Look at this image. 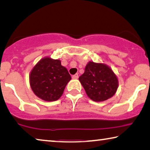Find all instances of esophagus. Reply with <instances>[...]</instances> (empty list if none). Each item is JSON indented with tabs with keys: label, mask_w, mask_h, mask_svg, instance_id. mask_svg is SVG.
I'll return each instance as SVG.
<instances>
[{
	"label": "esophagus",
	"mask_w": 150,
	"mask_h": 150,
	"mask_svg": "<svg viewBox=\"0 0 150 150\" xmlns=\"http://www.w3.org/2000/svg\"><path fill=\"white\" fill-rule=\"evenodd\" d=\"M78 77H79V75H78L77 73H76V74L73 75L72 76V78L73 79H78Z\"/></svg>",
	"instance_id": "34e87169"
}]
</instances>
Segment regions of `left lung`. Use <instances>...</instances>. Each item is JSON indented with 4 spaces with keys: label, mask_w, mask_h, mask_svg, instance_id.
<instances>
[{
    "label": "left lung",
    "mask_w": 150,
    "mask_h": 150,
    "mask_svg": "<svg viewBox=\"0 0 150 150\" xmlns=\"http://www.w3.org/2000/svg\"><path fill=\"white\" fill-rule=\"evenodd\" d=\"M79 80L87 96L95 102H102L111 98L118 87L117 77L105 63L89 62Z\"/></svg>",
    "instance_id": "1"
}]
</instances>
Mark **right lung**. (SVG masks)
I'll return each mask as SVG.
<instances>
[{"label": "right lung", "instance_id": "add662e5", "mask_svg": "<svg viewBox=\"0 0 150 150\" xmlns=\"http://www.w3.org/2000/svg\"><path fill=\"white\" fill-rule=\"evenodd\" d=\"M71 79V75L61 64V61L50 57L40 59L30 74L33 92L38 97L49 102L59 99Z\"/></svg>", "mask_w": 150, "mask_h": 150}]
</instances>
